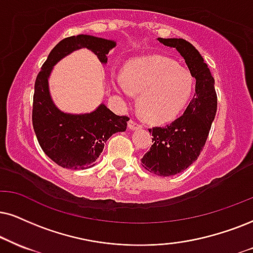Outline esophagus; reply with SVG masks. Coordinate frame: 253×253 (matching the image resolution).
Segmentation results:
<instances>
[{"label":"esophagus","instance_id":"34e87169","mask_svg":"<svg viewBox=\"0 0 253 253\" xmlns=\"http://www.w3.org/2000/svg\"><path fill=\"white\" fill-rule=\"evenodd\" d=\"M127 126H129V129L131 130H137V129H141L142 126L141 124H138L135 120H130L127 122Z\"/></svg>","mask_w":253,"mask_h":253}]
</instances>
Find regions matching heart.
Returning a JSON list of instances; mask_svg holds the SVG:
<instances>
[{"label": "heart", "mask_w": 253, "mask_h": 253, "mask_svg": "<svg viewBox=\"0 0 253 253\" xmlns=\"http://www.w3.org/2000/svg\"><path fill=\"white\" fill-rule=\"evenodd\" d=\"M115 85L123 97L141 93L139 110L146 120L163 123L173 120L191 97L195 79L188 69L163 56H150L132 61L126 74L115 75Z\"/></svg>", "instance_id": "obj_1"}]
</instances>
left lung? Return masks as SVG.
<instances>
[{
  "label": "left lung",
  "instance_id": "obj_1",
  "mask_svg": "<svg viewBox=\"0 0 253 253\" xmlns=\"http://www.w3.org/2000/svg\"><path fill=\"white\" fill-rule=\"evenodd\" d=\"M182 55L196 79V92L182 116L165 126L149 129L152 145L142 158L144 169L169 177L188 169L201 155L217 111L214 80L197 49L183 39H158Z\"/></svg>",
  "mask_w": 253,
  "mask_h": 253
}]
</instances>
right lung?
<instances>
[{
    "instance_id": "1",
    "label": "right lung",
    "mask_w": 253,
    "mask_h": 253,
    "mask_svg": "<svg viewBox=\"0 0 253 253\" xmlns=\"http://www.w3.org/2000/svg\"><path fill=\"white\" fill-rule=\"evenodd\" d=\"M116 45L110 40L90 35L63 39L54 46L35 81L33 126L44 154L62 168L89 169L101 155L112 133L126 130L127 116H117L104 104L90 114H64L56 108L49 93L48 79L52 67L77 49L88 48L107 63V54Z\"/></svg>"
}]
</instances>
